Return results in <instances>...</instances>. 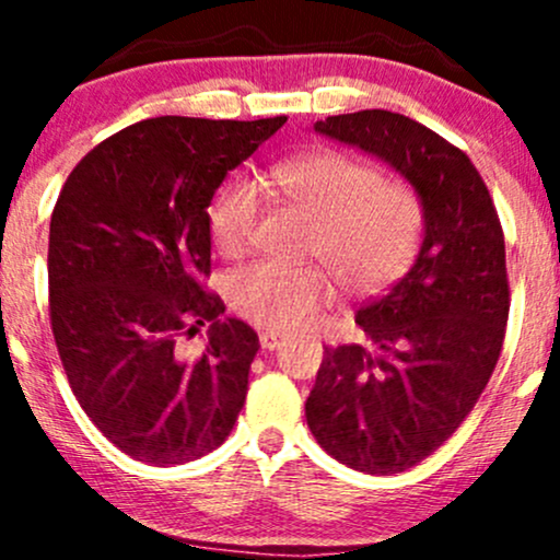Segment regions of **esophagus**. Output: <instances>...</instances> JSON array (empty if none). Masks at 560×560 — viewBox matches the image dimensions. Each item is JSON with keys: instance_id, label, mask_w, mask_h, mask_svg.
<instances>
[{"instance_id": "34e87169", "label": "esophagus", "mask_w": 560, "mask_h": 560, "mask_svg": "<svg viewBox=\"0 0 560 560\" xmlns=\"http://www.w3.org/2000/svg\"><path fill=\"white\" fill-rule=\"evenodd\" d=\"M281 342H284V337H281L279 331H260V347L262 350H276Z\"/></svg>"}]
</instances>
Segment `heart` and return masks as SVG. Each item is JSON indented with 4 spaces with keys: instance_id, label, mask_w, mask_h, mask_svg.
<instances>
[{
    "instance_id": "b5f03b06",
    "label": "heart",
    "mask_w": 560,
    "mask_h": 560,
    "mask_svg": "<svg viewBox=\"0 0 560 560\" xmlns=\"http://www.w3.org/2000/svg\"><path fill=\"white\" fill-rule=\"evenodd\" d=\"M271 184L311 218L313 253L324 255L347 289L378 292L395 284L419 255V197L405 184L382 182L374 165L342 152H313L279 165ZM258 213L260 197L253 184L223 186L208 215L218 253L240 255ZM229 292L244 318L268 329H294L329 300L331 276L320 266L262 260L231 276Z\"/></svg>"
}]
</instances>
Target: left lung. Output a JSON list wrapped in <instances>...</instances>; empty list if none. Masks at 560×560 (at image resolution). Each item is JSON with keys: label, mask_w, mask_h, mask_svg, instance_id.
I'll list each match as a JSON object with an SVG mask.
<instances>
[{"label": "left lung", "mask_w": 560, "mask_h": 560, "mask_svg": "<svg viewBox=\"0 0 560 560\" xmlns=\"http://www.w3.org/2000/svg\"><path fill=\"white\" fill-rule=\"evenodd\" d=\"M313 128L387 163L421 202L413 266L355 313L365 345L326 347L305 402L331 458L389 477L432 455L490 382L511 305L503 229L471 160L432 128L389 110Z\"/></svg>", "instance_id": "8db88e82"}]
</instances>
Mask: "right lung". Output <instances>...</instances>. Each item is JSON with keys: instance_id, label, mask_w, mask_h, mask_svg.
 Returning <instances> with one entry per match:
<instances>
[{"instance_id": "add662e5", "label": "right lung", "mask_w": 560, "mask_h": 560, "mask_svg": "<svg viewBox=\"0 0 560 560\" xmlns=\"http://www.w3.org/2000/svg\"><path fill=\"white\" fill-rule=\"evenodd\" d=\"M287 118L163 115L113 133L75 165L49 223V316L81 408L115 447L152 466L223 445L258 334L205 292L208 208L229 171ZM211 324L197 362L178 332Z\"/></svg>"}]
</instances>
